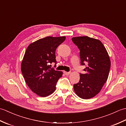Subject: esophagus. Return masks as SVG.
I'll return each instance as SVG.
<instances>
[{
  "label": "esophagus",
  "instance_id": "1",
  "mask_svg": "<svg viewBox=\"0 0 126 126\" xmlns=\"http://www.w3.org/2000/svg\"><path fill=\"white\" fill-rule=\"evenodd\" d=\"M64 74L65 75H69V74H70V72H66V71H64Z\"/></svg>",
  "mask_w": 126,
  "mask_h": 126
}]
</instances>
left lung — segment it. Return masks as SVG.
<instances>
[{
	"mask_svg": "<svg viewBox=\"0 0 126 126\" xmlns=\"http://www.w3.org/2000/svg\"><path fill=\"white\" fill-rule=\"evenodd\" d=\"M79 50L81 65H85L84 74L80 73V79L74 84V91L83 99L94 97L100 92L108 79L110 68L108 53L102 42L88 36L72 38Z\"/></svg>",
	"mask_w": 126,
	"mask_h": 126,
	"instance_id": "8db88e82",
	"label": "left lung"
}]
</instances>
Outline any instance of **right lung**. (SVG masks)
<instances>
[{
    "label": "right lung",
    "instance_id": "obj_1",
    "mask_svg": "<svg viewBox=\"0 0 126 126\" xmlns=\"http://www.w3.org/2000/svg\"><path fill=\"white\" fill-rule=\"evenodd\" d=\"M65 39L64 36L47 37L30 44L26 50L21 70L28 87L39 96L46 97L54 92L62 76V72L51 68L50 64L55 63L56 66V50Z\"/></svg>",
    "mask_w": 126,
    "mask_h": 126
}]
</instances>
